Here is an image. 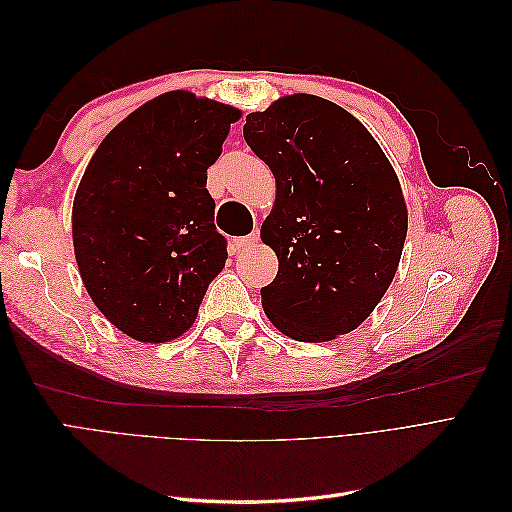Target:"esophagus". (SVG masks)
Here are the masks:
<instances>
[{"mask_svg": "<svg viewBox=\"0 0 512 512\" xmlns=\"http://www.w3.org/2000/svg\"><path fill=\"white\" fill-rule=\"evenodd\" d=\"M258 241H260V232H258V230H254V232H250V235H245V237L237 239V241H235V245H237L239 250H241V247H254Z\"/></svg>", "mask_w": 512, "mask_h": 512, "instance_id": "34e87169", "label": "esophagus"}]
</instances>
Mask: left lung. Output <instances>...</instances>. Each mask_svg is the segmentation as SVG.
<instances>
[{
    "instance_id": "1",
    "label": "left lung",
    "mask_w": 512,
    "mask_h": 512,
    "mask_svg": "<svg viewBox=\"0 0 512 512\" xmlns=\"http://www.w3.org/2000/svg\"><path fill=\"white\" fill-rule=\"evenodd\" d=\"M243 136L277 183L260 228L280 260L260 288L265 314L299 342L354 331L389 290L404 250L408 209L393 166L359 119L309 94L250 113Z\"/></svg>"
}]
</instances>
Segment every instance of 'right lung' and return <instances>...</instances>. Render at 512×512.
Returning <instances> with one entry per match:
<instances>
[{
	"instance_id": "add662e5",
	"label": "right lung",
	"mask_w": 512,
	"mask_h": 512,
	"mask_svg": "<svg viewBox=\"0 0 512 512\" xmlns=\"http://www.w3.org/2000/svg\"><path fill=\"white\" fill-rule=\"evenodd\" d=\"M239 117L232 106L168 91L108 132L76 190L72 241L83 284L138 342L188 331L226 265L207 168Z\"/></svg>"
}]
</instances>
